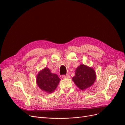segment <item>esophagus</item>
Returning a JSON list of instances; mask_svg holds the SVG:
<instances>
[{"mask_svg":"<svg viewBox=\"0 0 125 125\" xmlns=\"http://www.w3.org/2000/svg\"><path fill=\"white\" fill-rule=\"evenodd\" d=\"M62 79H68V78H70V77H69V75H62Z\"/></svg>","mask_w":125,"mask_h":125,"instance_id":"34e87169","label":"esophagus"}]
</instances>
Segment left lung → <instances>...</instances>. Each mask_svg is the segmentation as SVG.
Segmentation results:
<instances>
[{
    "mask_svg": "<svg viewBox=\"0 0 125 125\" xmlns=\"http://www.w3.org/2000/svg\"><path fill=\"white\" fill-rule=\"evenodd\" d=\"M96 79L95 71L93 68L81 64L75 69V75L72 80L81 90L84 91L91 86Z\"/></svg>",
    "mask_w": 125,
    "mask_h": 125,
    "instance_id": "left-lung-1",
    "label": "left lung"
}]
</instances>
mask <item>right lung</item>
Listing matches in <instances>:
<instances>
[{
    "label": "right lung",
    "mask_w": 125,
    "mask_h": 125,
    "mask_svg": "<svg viewBox=\"0 0 125 125\" xmlns=\"http://www.w3.org/2000/svg\"><path fill=\"white\" fill-rule=\"evenodd\" d=\"M60 81L56 74L52 73L47 67L41 70L36 75V83L39 88L47 93L53 92Z\"/></svg>",
    "instance_id": "obj_1"
}]
</instances>
